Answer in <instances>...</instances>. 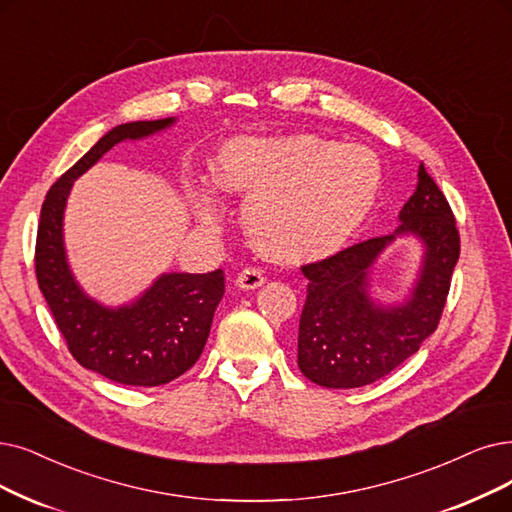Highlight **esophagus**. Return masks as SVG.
<instances>
[{
	"instance_id": "34e87169",
	"label": "esophagus",
	"mask_w": 512,
	"mask_h": 512,
	"mask_svg": "<svg viewBox=\"0 0 512 512\" xmlns=\"http://www.w3.org/2000/svg\"><path fill=\"white\" fill-rule=\"evenodd\" d=\"M262 283H264V275H262L260 269H245L235 279V285H237L239 290H243V292L256 290V288H260Z\"/></svg>"
}]
</instances>
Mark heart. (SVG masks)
<instances>
[{"instance_id":"obj_1","label":"heart","mask_w":512,"mask_h":512,"mask_svg":"<svg viewBox=\"0 0 512 512\" xmlns=\"http://www.w3.org/2000/svg\"><path fill=\"white\" fill-rule=\"evenodd\" d=\"M382 168L372 151L313 134L233 136L220 147L214 180L187 197L206 229L222 222L220 191L243 195V227L254 250L281 264L336 254L372 214Z\"/></svg>"}]
</instances>
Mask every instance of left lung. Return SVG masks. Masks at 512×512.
Wrapping results in <instances>:
<instances>
[{
    "label": "left lung",
    "mask_w": 512,
    "mask_h": 512,
    "mask_svg": "<svg viewBox=\"0 0 512 512\" xmlns=\"http://www.w3.org/2000/svg\"><path fill=\"white\" fill-rule=\"evenodd\" d=\"M401 238L421 245V260L408 292L388 299L377 292L375 264ZM458 256L454 214L420 163L391 235L302 267L309 288L298 327L300 372L325 388H359L391 374L437 330Z\"/></svg>",
    "instance_id": "obj_1"
}]
</instances>
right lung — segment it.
<instances>
[{"instance_id": "obj_1", "label": "right lung", "mask_w": 512, "mask_h": 512, "mask_svg": "<svg viewBox=\"0 0 512 512\" xmlns=\"http://www.w3.org/2000/svg\"><path fill=\"white\" fill-rule=\"evenodd\" d=\"M176 121H130L109 130L54 182L39 214L35 273L60 334L79 365L128 386H159L191 370L224 296V275L220 269L203 275L161 273L130 302H100L73 275L65 248V210L73 182L102 155L119 142L166 132Z\"/></svg>"}]
</instances>
